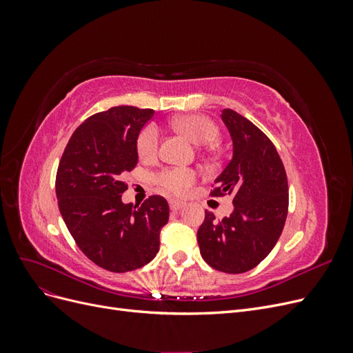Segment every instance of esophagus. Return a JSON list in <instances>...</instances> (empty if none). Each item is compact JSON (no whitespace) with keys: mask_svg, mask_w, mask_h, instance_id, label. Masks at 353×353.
<instances>
[{"mask_svg":"<svg viewBox=\"0 0 353 353\" xmlns=\"http://www.w3.org/2000/svg\"><path fill=\"white\" fill-rule=\"evenodd\" d=\"M169 206H170V209H172L174 212H176V210L183 209L185 206V203L184 201H179V200H170Z\"/></svg>","mask_w":353,"mask_h":353,"instance_id":"esophagus-1","label":"esophagus"}]
</instances>
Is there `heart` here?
I'll return each mask as SVG.
<instances>
[{
	"label": "heart",
	"mask_w": 353,
	"mask_h": 353,
	"mask_svg": "<svg viewBox=\"0 0 353 353\" xmlns=\"http://www.w3.org/2000/svg\"><path fill=\"white\" fill-rule=\"evenodd\" d=\"M174 126L179 132L187 135L196 144H209L218 135V128L209 117L190 114L178 117ZM159 130L154 125H147L138 135L137 150L140 157L150 159L157 153ZM157 185L170 194H183L194 183L196 174L187 168H166L154 176Z\"/></svg>",
	"instance_id": "1"
}]
</instances>
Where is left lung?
Listing matches in <instances>:
<instances>
[{
	"mask_svg": "<svg viewBox=\"0 0 353 353\" xmlns=\"http://www.w3.org/2000/svg\"><path fill=\"white\" fill-rule=\"evenodd\" d=\"M221 119L232 140V159L215 179L212 196H230L234 210L218 221L205 212L197 231L201 258L227 274L259 265L279 241L288 209L285 169L272 141L231 109Z\"/></svg>",
	"mask_w": 353,
	"mask_h": 353,
	"instance_id": "obj_1",
	"label": "left lung"
}]
</instances>
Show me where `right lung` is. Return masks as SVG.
<instances>
[{"label":"right lung","mask_w":353,"mask_h":353,"mask_svg":"<svg viewBox=\"0 0 353 353\" xmlns=\"http://www.w3.org/2000/svg\"><path fill=\"white\" fill-rule=\"evenodd\" d=\"M154 110L117 105L77 128L63 153L56 194L73 240L88 259L112 272L147 265L160 245L169 205L162 196L141 206L123 203L122 174L138 163L137 140Z\"/></svg>","instance_id":"right-lung-1"}]
</instances>
